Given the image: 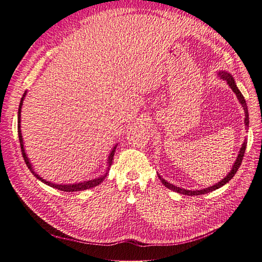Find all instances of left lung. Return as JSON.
Here are the masks:
<instances>
[{
  "label": "left lung",
  "mask_w": 262,
  "mask_h": 262,
  "mask_svg": "<svg viewBox=\"0 0 262 262\" xmlns=\"http://www.w3.org/2000/svg\"><path fill=\"white\" fill-rule=\"evenodd\" d=\"M217 76H220V77L222 78V80L226 81L227 84H228L229 86H231V89L233 90V92L236 94V97H237V99L239 100L241 105H242V107H243V109H244V112H245V125H246V129H248V126H249V115H248L247 104H246V100H245V98H244V96H243V94H242L241 91L238 90V87L236 86L234 77L232 76L231 73H227L226 71H220V72H217ZM246 146H247V139L244 140V143H243V145H242V147H241V149H239V154H238V156H237V158H236V161H235V163H234V165H233V167H232L231 171H229V172L227 173V175H226L223 179H222L221 181H219L217 184L213 185V186H211V187L204 188V189H200V190H187V189H184V188L173 186L172 184H169L168 181H166L164 178H162V177L160 176V173H157L158 178L161 179V181L163 182V185H164L165 187H167L168 189L172 190V191H176V192H178V193L185 194V195H200V194H205V193L213 191V190H216V189H219V188H221V187H223L225 184H227V182L235 176L236 171L238 170L239 166H241V164H242L243 157H244V154H245Z\"/></svg>",
  "instance_id": "1"
}]
</instances>
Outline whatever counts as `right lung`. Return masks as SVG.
Masks as SVG:
<instances>
[{
  "label": "right lung",
  "instance_id": "obj_1",
  "mask_svg": "<svg viewBox=\"0 0 262 262\" xmlns=\"http://www.w3.org/2000/svg\"><path fill=\"white\" fill-rule=\"evenodd\" d=\"M26 94H27V92L24 93L23 97H21V99H20V102H19L18 117H17V119H18V121H17V130H18V138H19V143H20V148H21L23 157H24V160H25V163H26V165H27V167L29 168V170H30L31 172H33V175H34L37 179L42 181L43 184L48 185V186H50V187H52V188L58 189V190H62V191H67V192L82 191V190L91 189V188H93V187H96V186H98L99 184H101V182L104 181V179H105L106 176H107V173H108V170H109V168H110V166H112V163H113V160H114V155H115V152H116V147H117L118 144H116V145L113 147L112 152H110V154H109V156H108V160H107L108 167H107V169H106V172L104 173V175H101V176H99V177H97V178H95V179L85 180V181H82V182H77V184H69V185H62V184H60V185H59V184H53V182H51V181H48V180L43 179L42 177L39 176L38 173L35 171V169L33 168V165H31V163L29 162V158H28L27 155H26L25 148H24V141H23L21 130H20V113H21V106H23L24 99H25Z\"/></svg>",
  "mask_w": 262,
  "mask_h": 262
}]
</instances>
